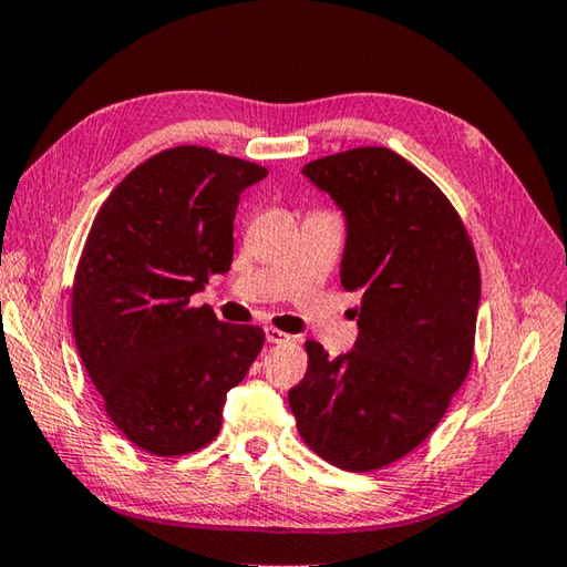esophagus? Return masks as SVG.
<instances>
[{"label": "esophagus", "instance_id": "obj_1", "mask_svg": "<svg viewBox=\"0 0 567 567\" xmlns=\"http://www.w3.org/2000/svg\"><path fill=\"white\" fill-rule=\"evenodd\" d=\"M265 337H267V342H270V344L290 342V334L282 332V329H277V327H267V329H265Z\"/></svg>", "mask_w": 567, "mask_h": 567}]
</instances>
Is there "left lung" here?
Listing matches in <instances>:
<instances>
[{
	"label": "left lung",
	"mask_w": 567,
	"mask_h": 567,
	"mask_svg": "<svg viewBox=\"0 0 567 567\" xmlns=\"http://www.w3.org/2000/svg\"><path fill=\"white\" fill-rule=\"evenodd\" d=\"M302 173L347 215L342 285L362 302L352 352L329 359L305 342L307 374L287 399L317 456L377 471L429 439L468 374L476 250L439 185L394 151H342Z\"/></svg>",
	"instance_id": "8db88e82"
}]
</instances>
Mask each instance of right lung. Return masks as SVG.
Instances as JSON below:
<instances>
[{
  "label": "right lung",
  "instance_id": "right-lung-1",
  "mask_svg": "<svg viewBox=\"0 0 567 567\" xmlns=\"http://www.w3.org/2000/svg\"><path fill=\"white\" fill-rule=\"evenodd\" d=\"M267 168L205 146L166 148L101 205L71 287L81 362L131 444L173 458L218 436L223 404L265 344L190 295L230 270L240 193Z\"/></svg>",
  "mask_w": 567,
  "mask_h": 567
}]
</instances>
